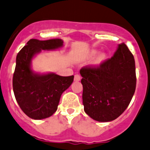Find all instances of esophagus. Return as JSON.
Wrapping results in <instances>:
<instances>
[{
	"label": "esophagus",
	"mask_w": 150,
	"mask_h": 150,
	"mask_svg": "<svg viewBox=\"0 0 150 150\" xmlns=\"http://www.w3.org/2000/svg\"><path fill=\"white\" fill-rule=\"evenodd\" d=\"M81 78L79 75H75V78H74V81H81Z\"/></svg>",
	"instance_id": "1"
}]
</instances>
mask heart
<instances>
[{"instance_id":"heart-1","label":"heart","mask_w":150,"mask_h":150,"mask_svg":"<svg viewBox=\"0 0 150 150\" xmlns=\"http://www.w3.org/2000/svg\"><path fill=\"white\" fill-rule=\"evenodd\" d=\"M98 53V50H96V49H92L90 51H88L87 53V54L86 55V59H91V58L94 57L95 55L97 54ZM107 59V54L105 53H101L95 58V59L93 62L92 64L94 67H99L105 62V61Z\"/></svg>"}]
</instances>
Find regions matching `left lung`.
Segmentation results:
<instances>
[{
  "label": "left lung",
  "mask_w": 150,
  "mask_h": 150,
  "mask_svg": "<svg viewBox=\"0 0 150 150\" xmlns=\"http://www.w3.org/2000/svg\"><path fill=\"white\" fill-rule=\"evenodd\" d=\"M84 111L94 120L108 122L118 118L132 100L136 86L133 54L118 45L114 56L99 67L82 68Z\"/></svg>",
  "instance_id": "1"
}]
</instances>
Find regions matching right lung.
Segmentation results:
<instances>
[{"label":"right lung","mask_w":150,"mask_h":150,"mask_svg":"<svg viewBox=\"0 0 150 150\" xmlns=\"http://www.w3.org/2000/svg\"><path fill=\"white\" fill-rule=\"evenodd\" d=\"M63 47L64 42L60 39L45 41L31 39L17 53L13 91L20 108L33 120H43L54 114L62 93L70 86L74 76L36 72L32 69V60L42 50L53 51Z\"/></svg>","instance_id":"1"}]
</instances>
